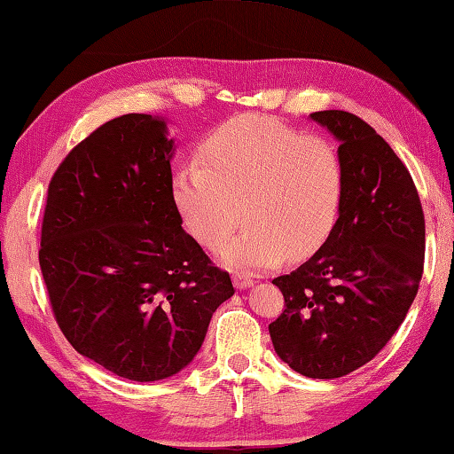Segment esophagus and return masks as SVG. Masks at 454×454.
Listing matches in <instances>:
<instances>
[{
  "mask_svg": "<svg viewBox=\"0 0 454 454\" xmlns=\"http://www.w3.org/2000/svg\"><path fill=\"white\" fill-rule=\"evenodd\" d=\"M232 281H234L236 289H247V287L254 286V279L250 278V275H246V273H234Z\"/></svg>",
  "mask_w": 454,
  "mask_h": 454,
  "instance_id": "1",
  "label": "esophagus"
}]
</instances>
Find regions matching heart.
<instances>
[{"label":"heart","instance_id":"b5f03b06","mask_svg":"<svg viewBox=\"0 0 454 454\" xmlns=\"http://www.w3.org/2000/svg\"><path fill=\"white\" fill-rule=\"evenodd\" d=\"M197 159L173 176L175 207L207 250L224 242L242 212L246 226L220 252L232 268L268 270L286 255L305 257L339 222L344 163L325 137L244 114L208 133Z\"/></svg>","mask_w":454,"mask_h":454}]
</instances>
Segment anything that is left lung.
I'll list each match as a JSON object with an SVG mask.
<instances>
[{
    "instance_id": "obj_1",
    "label": "left lung",
    "mask_w": 454,
    "mask_h": 454,
    "mask_svg": "<svg viewBox=\"0 0 454 454\" xmlns=\"http://www.w3.org/2000/svg\"><path fill=\"white\" fill-rule=\"evenodd\" d=\"M340 141V216L318 252L275 278L286 309L270 325L278 356L299 374L333 380L370 362L392 339L419 289L425 218L407 167L358 115L310 114Z\"/></svg>"
}]
</instances>
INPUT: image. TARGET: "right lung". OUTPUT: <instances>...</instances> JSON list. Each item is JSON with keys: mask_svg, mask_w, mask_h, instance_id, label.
<instances>
[{"mask_svg": "<svg viewBox=\"0 0 454 454\" xmlns=\"http://www.w3.org/2000/svg\"><path fill=\"white\" fill-rule=\"evenodd\" d=\"M173 151L161 118L106 121L59 165L43 216L39 265L62 334L133 381L189 366L234 295L228 271L181 226Z\"/></svg>", "mask_w": 454, "mask_h": 454, "instance_id": "right-lung-1", "label": "right lung"}]
</instances>
